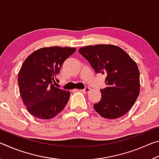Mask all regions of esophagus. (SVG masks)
Returning <instances> with one entry per match:
<instances>
[{"label": "esophagus", "mask_w": 159, "mask_h": 159, "mask_svg": "<svg viewBox=\"0 0 159 159\" xmlns=\"http://www.w3.org/2000/svg\"><path fill=\"white\" fill-rule=\"evenodd\" d=\"M78 90H76V91H78ZM80 90L82 91V92H83V93H88L90 90V88L89 87H85L84 89Z\"/></svg>", "instance_id": "esophagus-1"}]
</instances>
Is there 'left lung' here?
<instances>
[{"mask_svg": "<svg viewBox=\"0 0 159 159\" xmlns=\"http://www.w3.org/2000/svg\"><path fill=\"white\" fill-rule=\"evenodd\" d=\"M79 53L96 73L105 74L107 87L94 109L103 118L114 119L125 115L139 94V71L135 61L122 48L114 45H88Z\"/></svg>", "mask_w": 159, "mask_h": 159, "instance_id": "1", "label": "left lung"}]
</instances>
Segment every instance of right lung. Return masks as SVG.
Segmentation results:
<instances>
[{
	"label": "right lung",
	"mask_w": 159,
	"mask_h": 159,
	"mask_svg": "<svg viewBox=\"0 0 159 159\" xmlns=\"http://www.w3.org/2000/svg\"><path fill=\"white\" fill-rule=\"evenodd\" d=\"M74 48H42L34 51L21 66L18 85L21 99L28 111L40 119H50L65 107L70 92L56 88L57 76L64 61Z\"/></svg>",
	"instance_id": "1"
}]
</instances>
